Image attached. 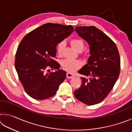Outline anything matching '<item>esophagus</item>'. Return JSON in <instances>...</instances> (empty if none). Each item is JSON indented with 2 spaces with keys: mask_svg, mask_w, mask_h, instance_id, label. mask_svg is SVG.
I'll return each mask as SVG.
<instances>
[{
  "mask_svg": "<svg viewBox=\"0 0 132 132\" xmlns=\"http://www.w3.org/2000/svg\"><path fill=\"white\" fill-rule=\"evenodd\" d=\"M66 77L69 78V79H72V78L75 77V75L72 74V73L68 72V73H67V74H66Z\"/></svg>",
  "mask_w": 132,
  "mask_h": 132,
  "instance_id": "obj_1",
  "label": "esophagus"
}]
</instances>
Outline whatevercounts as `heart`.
Masks as SVG:
<instances>
[{"label": "heart", "mask_w": 132, "mask_h": 132, "mask_svg": "<svg viewBox=\"0 0 132 132\" xmlns=\"http://www.w3.org/2000/svg\"><path fill=\"white\" fill-rule=\"evenodd\" d=\"M70 44L72 47L78 52H81L84 48V42L83 40L80 38H73L71 39ZM65 46L64 41L58 43L56 46V52L58 55H61ZM62 67L63 69L69 72H73L81 66V62L79 60L64 59L61 62Z\"/></svg>", "instance_id": "b5f03b06"}]
</instances>
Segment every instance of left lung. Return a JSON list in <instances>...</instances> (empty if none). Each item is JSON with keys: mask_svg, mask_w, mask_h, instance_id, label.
<instances>
[{"mask_svg": "<svg viewBox=\"0 0 132 132\" xmlns=\"http://www.w3.org/2000/svg\"><path fill=\"white\" fill-rule=\"evenodd\" d=\"M75 31L88 42L91 55L87 64L79 71L84 77L74 95L82 103L92 105L103 101L119 77V53L115 42L95 27H76Z\"/></svg>", "mask_w": 132, "mask_h": 132, "instance_id": "obj_1", "label": "left lung"}]
</instances>
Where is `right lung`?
Instances as JSON below:
<instances>
[{
    "label": "right lung",
    "mask_w": 132,
    "mask_h": 132,
    "mask_svg": "<svg viewBox=\"0 0 132 132\" xmlns=\"http://www.w3.org/2000/svg\"><path fill=\"white\" fill-rule=\"evenodd\" d=\"M74 31L71 25L46 23L28 33L18 46L15 68L24 90L35 100L53 97L66 76L54 59L56 45ZM57 69L50 73L49 69Z\"/></svg>",
    "instance_id": "obj_1"
}]
</instances>
